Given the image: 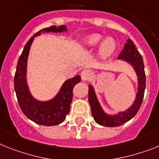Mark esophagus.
<instances>
[{
    "mask_svg": "<svg viewBox=\"0 0 159 159\" xmlns=\"http://www.w3.org/2000/svg\"><path fill=\"white\" fill-rule=\"evenodd\" d=\"M92 77V73L90 70H83L81 73V77L82 81H89Z\"/></svg>",
    "mask_w": 159,
    "mask_h": 159,
    "instance_id": "obj_1",
    "label": "esophagus"
}]
</instances>
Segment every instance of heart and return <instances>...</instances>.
I'll use <instances>...</instances> for the list:
<instances>
[{
	"mask_svg": "<svg viewBox=\"0 0 159 159\" xmlns=\"http://www.w3.org/2000/svg\"><path fill=\"white\" fill-rule=\"evenodd\" d=\"M102 37L98 34H91L85 39V43L88 47H96L102 41ZM116 49V42L113 39L107 38L102 41L99 47V54L103 58L109 57Z\"/></svg>",
	"mask_w": 159,
	"mask_h": 159,
	"instance_id": "heart-1",
	"label": "heart"
}]
</instances>
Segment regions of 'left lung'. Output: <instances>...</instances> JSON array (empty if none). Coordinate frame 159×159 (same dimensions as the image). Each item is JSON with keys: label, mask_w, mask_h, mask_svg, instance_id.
<instances>
[{"label": "left lung", "mask_w": 159, "mask_h": 159, "mask_svg": "<svg viewBox=\"0 0 159 159\" xmlns=\"http://www.w3.org/2000/svg\"><path fill=\"white\" fill-rule=\"evenodd\" d=\"M118 59H123L128 61L133 66L138 77V92L134 103L129 107L126 111L119 113L116 116H110L105 114L102 107H100L99 102L96 98L95 92L91 85L89 86V102H90L91 114L94 120L98 125L106 126V127H117L124 125L132 118L135 116L137 111L141 107V102L144 98V93L145 89V66L143 63V58L138 52L134 43L132 39H129L127 43H125L120 54L119 55Z\"/></svg>", "instance_id": "1"}]
</instances>
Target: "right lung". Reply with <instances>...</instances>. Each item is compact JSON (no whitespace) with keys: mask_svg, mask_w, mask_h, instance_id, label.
<instances>
[{"mask_svg":"<svg viewBox=\"0 0 159 159\" xmlns=\"http://www.w3.org/2000/svg\"><path fill=\"white\" fill-rule=\"evenodd\" d=\"M64 30H66V26L64 25L60 27L52 26L35 33L25 45L17 64L14 75V90L18 104L24 115L38 125L53 126L63 122L70 111L73 87L76 84L81 82L79 75L67 80L58 94L48 102H39L30 95L28 90L26 81V62L34 38L39 35L41 32H62Z\"/></svg>","mask_w":159,"mask_h":159,"instance_id":"obj_1","label":"right lung"}]
</instances>
